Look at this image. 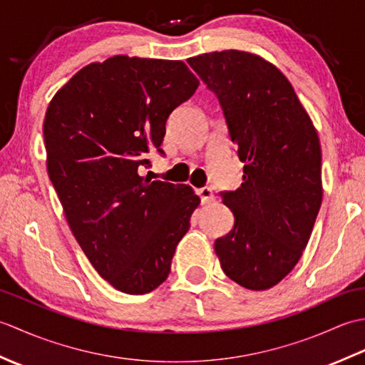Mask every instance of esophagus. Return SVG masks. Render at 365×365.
Segmentation results:
<instances>
[{
	"label": "esophagus",
	"instance_id": "obj_1",
	"mask_svg": "<svg viewBox=\"0 0 365 365\" xmlns=\"http://www.w3.org/2000/svg\"><path fill=\"white\" fill-rule=\"evenodd\" d=\"M197 195H199L200 202H202V204H210V202H213V200H215L213 191H212V188H208V187L200 188V190L197 191Z\"/></svg>",
	"mask_w": 365,
	"mask_h": 365
}]
</instances>
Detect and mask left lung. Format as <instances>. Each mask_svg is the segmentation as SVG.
I'll return each mask as SVG.
<instances>
[{"instance_id":"left-lung-1","label":"left lung","mask_w":365,"mask_h":365,"mask_svg":"<svg viewBox=\"0 0 365 365\" xmlns=\"http://www.w3.org/2000/svg\"><path fill=\"white\" fill-rule=\"evenodd\" d=\"M188 64L218 96L245 163L242 187L221 192L235 222L215 252L238 285L271 289L301 259L320 210L319 133L287 76L259 54L212 51Z\"/></svg>"}]
</instances>
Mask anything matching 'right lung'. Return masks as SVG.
Masks as SVG:
<instances>
[{"label": "right lung", "mask_w": 365, "mask_h": 365, "mask_svg": "<svg viewBox=\"0 0 365 365\" xmlns=\"http://www.w3.org/2000/svg\"><path fill=\"white\" fill-rule=\"evenodd\" d=\"M199 86L183 61L130 58L76 72L46 108V170L83 252L106 282L144 294L166 281L200 204L190 185L141 175L175 106Z\"/></svg>", "instance_id": "obj_1"}]
</instances>
